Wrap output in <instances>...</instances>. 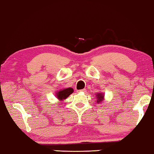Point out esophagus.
Instances as JSON below:
<instances>
[{"label": "esophagus", "instance_id": "obj_1", "mask_svg": "<svg viewBox=\"0 0 154 154\" xmlns=\"http://www.w3.org/2000/svg\"><path fill=\"white\" fill-rule=\"evenodd\" d=\"M79 92H86V90L85 89H82V90H79Z\"/></svg>", "mask_w": 154, "mask_h": 154}]
</instances>
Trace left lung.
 <instances>
[{"label":"left lung","mask_w":154,"mask_h":154,"mask_svg":"<svg viewBox=\"0 0 154 154\" xmlns=\"http://www.w3.org/2000/svg\"><path fill=\"white\" fill-rule=\"evenodd\" d=\"M97 103H103L102 101L104 99V95L102 93H98L97 94Z\"/></svg>","instance_id":"8db88e82"}]
</instances>
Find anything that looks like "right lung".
<instances>
[{"mask_svg": "<svg viewBox=\"0 0 154 154\" xmlns=\"http://www.w3.org/2000/svg\"><path fill=\"white\" fill-rule=\"evenodd\" d=\"M73 92V90L72 88H69L66 89H63L57 92L56 97L60 100V101H63V100L66 99Z\"/></svg>", "mask_w": 154, "mask_h": 154, "instance_id": "1", "label": "right lung"}]
</instances>
